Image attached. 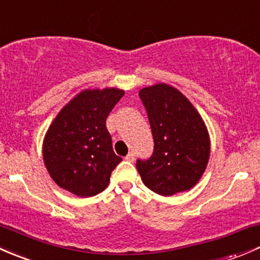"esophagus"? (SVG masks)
<instances>
[{
  "label": "esophagus",
  "instance_id": "34e87169",
  "mask_svg": "<svg viewBox=\"0 0 260 260\" xmlns=\"http://www.w3.org/2000/svg\"><path fill=\"white\" fill-rule=\"evenodd\" d=\"M125 160H127V161H134V160H135V154H134V152H129V154L125 156Z\"/></svg>",
  "mask_w": 260,
  "mask_h": 260
}]
</instances>
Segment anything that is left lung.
Here are the masks:
<instances>
[{
  "mask_svg": "<svg viewBox=\"0 0 260 260\" xmlns=\"http://www.w3.org/2000/svg\"><path fill=\"white\" fill-rule=\"evenodd\" d=\"M154 138V151L136 160L144 184L164 197L185 191L202 178L210 155L204 121L191 103L173 86L156 84L139 92Z\"/></svg>",
  "mask_w": 260,
  "mask_h": 260,
  "instance_id": "1",
  "label": "left lung"
}]
</instances>
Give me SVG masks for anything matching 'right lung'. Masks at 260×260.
<instances>
[{"label":"right lung","mask_w":260,"mask_h":260,"mask_svg":"<svg viewBox=\"0 0 260 260\" xmlns=\"http://www.w3.org/2000/svg\"><path fill=\"white\" fill-rule=\"evenodd\" d=\"M124 93L119 89L85 90L58 112L44 141L45 165L58 186L89 198L109 185L122 159L112 149L106 119Z\"/></svg>","instance_id":"right-lung-1"}]
</instances>
